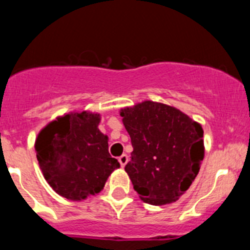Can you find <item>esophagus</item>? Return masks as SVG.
Listing matches in <instances>:
<instances>
[{
	"label": "esophagus",
	"instance_id": "obj_1",
	"mask_svg": "<svg viewBox=\"0 0 250 250\" xmlns=\"http://www.w3.org/2000/svg\"><path fill=\"white\" fill-rule=\"evenodd\" d=\"M127 161H129V156H127L126 154H123V155H121L120 158H119V163H120L121 167H125V165H126Z\"/></svg>",
	"mask_w": 250,
	"mask_h": 250
}]
</instances>
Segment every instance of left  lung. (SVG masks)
Returning <instances> with one entry per match:
<instances>
[{
	"label": "left lung",
	"instance_id": "8db88e82",
	"mask_svg": "<svg viewBox=\"0 0 250 250\" xmlns=\"http://www.w3.org/2000/svg\"><path fill=\"white\" fill-rule=\"evenodd\" d=\"M120 116L134 149L125 171L140 199L151 205L176 202L204 159L202 125L174 106L150 100L124 107Z\"/></svg>",
	"mask_w": 250,
	"mask_h": 250
}]
</instances>
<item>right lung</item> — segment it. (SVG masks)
Returning a JSON list of instances; mask_svg holds the SVG:
<instances>
[{"mask_svg":"<svg viewBox=\"0 0 250 250\" xmlns=\"http://www.w3.org/2000/svg\"><path fill=\"white\" fill-rule=\"evenodd\" d=\"M100 121L98 112L72 111L50 121L37 135L35 150L43 178L66 199L81 202L96 195L120 167L109 154Z\"/></svg>","mask_w":250,"mask_h":250,"instance_id":"right-lung-1","label":"right lung"}]
</instances>
